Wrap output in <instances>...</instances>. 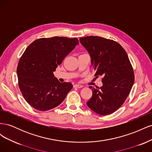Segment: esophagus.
Masks as SVG:
<instances>
[{
    "instance_id": "esophagus-1",
    "label": "esophagus",
    "mask_w": 152,
    "mask_h": 152,
    "mask_svg": "<svg viewBox=\"0 0 152 152\" xmlns=\"http://www.w3.org/2000/svg\"><path fill=\"white\" fill-rule=\"evenodd\" d=\"M73 87H77V88H82V87H83V86L80 85V84H75L74 86H73Z\"/></svg>"
}]
</instances>
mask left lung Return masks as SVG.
<instances>
[{"label": "left lung", "instance_id": "left-lung-1", "mask_svg": "<svg viewBox=\"0 0 152 152\" xmlns=\"http://www.w3.org/2000/svg\"><path fill=\"white\" fill-rule=\"evenodd\" d=\"M80 42L90 55L94 75L103 77L100 88L89 86L93 95L87 104L101 115L111 114L123 104L134 82L127 53L115 41L101 37L80 38Z\"/></svg>", "mask_w": 152, "mask_h": 152}]
</instances>
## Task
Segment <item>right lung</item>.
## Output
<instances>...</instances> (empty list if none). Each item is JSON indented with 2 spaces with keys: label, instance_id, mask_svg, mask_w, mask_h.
<instances>
[{
  "label": "right lung",
  "instance_id": "obj_1",
  "mask_svg": "<svg viewBox=\"0 0 152 152\" xmlns=\"http://www.w3.org/2000/svg\"><path fill=\"white\" fill-rule=\"evenodd\" d=\"M79 45L77 38L53 37L35 40L26 49L17 67L18 85L25 99L40 111L60 104L73 87L54 75L58 65Z\"/></svg>",
  "mask_w": 152,
  "mask_h": 152
}]
</instances>
